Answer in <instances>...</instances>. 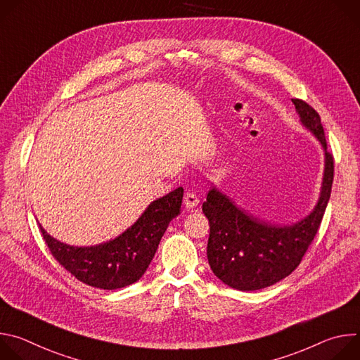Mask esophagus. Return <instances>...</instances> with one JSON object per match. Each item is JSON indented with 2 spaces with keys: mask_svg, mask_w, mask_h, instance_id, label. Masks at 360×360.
Wrapping results in <instances>:
<instances>
[{
  "mask_svg": "<svg viewBox=\"0 0 360 360\" xmlns=\"http://www.w3.org/2000/svg\"><path fill=\"white\" fill-rule=\"evenodd\" d=\"M198 203H199V199H198V196H196L193 192H186V193H185V196H184V205H185V208H186L188 211L193 210Z\"/></svg>",
  "mask_w": 360,
  "mask_h": 360,
  "instance_id": "obj_1",
  "label": "esophagus"
}]
</instances>
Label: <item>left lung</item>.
Segmentation results:
<instances>
[{"label": "left lung", "mask_w": 360, "mask_h": 360, "mask_svg": "<svg viewBox=\"0 0 360 360\" xmlns=\"http://www.w3.org/2000/svg\"><path fill=\"white\" fill-rule=\"evenodd\" d=\"M300 124L314 134L325 153L321 193L314 210L293 224H275L252 215L211 182L202 211L210 221L208 262L218 279L229 288L249 292L275 285L289 276L321 226L330 198L333 158L319 114L302 99H292Z\"/></svg>", "instance_id": "1"}]
</instances>
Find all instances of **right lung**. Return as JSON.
I'll return each instance as SVG.
<instances>
[{
  "label": "right lung",
  "mask_w": 360,
  "mask_h": 360,
  "mask_svg": "<svg viewBox=\"0 0 360 360\" xmlns=\"http://www.w3.org/2000/svg\"><path fill=\"white\" fill-rule=\"evenodd\" d=\"M184 188L150 202L142 215L121 235L94 246H74L42 236L54 258L78 281L99 289L125 288L142 278L169 222L181 214Z\"/></svg>",
  "instance_id": "1"
}]
</instances>
